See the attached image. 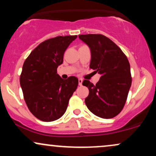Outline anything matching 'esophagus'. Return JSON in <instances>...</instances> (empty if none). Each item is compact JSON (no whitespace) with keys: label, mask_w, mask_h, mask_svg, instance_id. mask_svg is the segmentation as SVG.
<instances>
[{"label":"esophagus","mask_w":156,"mask_h":156,"mask_svg":"<svg viewBox=\"0 0 156 156\" xmlns=\"http://www.w3.org/2000/svg\"><path fill=\"white\" fill-rule=\"evenodd\" d=\"M82 83H83V79L79 78L78 79V84H79V86H82Z\"/></svg>","instance_id":"1"}]
</instances>
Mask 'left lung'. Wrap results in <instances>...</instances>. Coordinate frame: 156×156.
Masks as SVG:
<instances>
[{"label": "left lung", "mask_w": 156, "mask_h": 156, "mask_svg": "<svg viewBox=\"0 0 156 156\" xmlns=\"http://www.w3.org/2000/svg\"><path fill=\"white\" fill-rule=\"evenodd\" d=\"M78 37L91 50L90 68L101 74L96 85L87 80L83 81L89 90L85 99L86 106L98 117L112 119L119 114L126 101L132 85L130 64L121 48L105 35Z\"/></svg>", "instance_id": "obj_1"}]
</instances>
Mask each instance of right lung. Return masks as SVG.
<instances>
[{
  "instance_id": "1",
  "label": "right lung",
  "mask_w": 156,
  "mask_h": 156,
  "mask_svg": "<svg viewBox=\"0 0 156 156\" xmlns=\"http://www.w3.org/2000/svg\"><path fill=\"white\" fill-rule=\"evenodd\" d=\"M77 35L57 36L40 44L24 61L20 86L30 111L41 121L49 122L64 115L78 85L76 77L62 79L57 73L63 56Z\"/></svg>"
}]
</instances>
